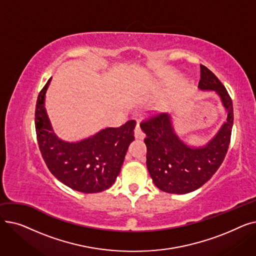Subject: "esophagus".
<instances>
[{"label": "esophagus", "instance_id": "esophagus-1", "mask_svg": "<svg viewBox=\"0 0 256 256\" xmlns=\"http://www.w3.org/2000/svg\"><path fill=\"white\" fill-rule=\"evenodd\" d=\"M144 137H145V134H144V132L141 130L140 124H139V122H138V124H137V126H136V130H135V138H136V139H144Z\"/></svg>", "mask_w": 256, "mask_h": 256}]
</instances>
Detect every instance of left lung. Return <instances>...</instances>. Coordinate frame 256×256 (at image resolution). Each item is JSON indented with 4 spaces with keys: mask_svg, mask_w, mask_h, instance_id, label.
<instances>
[{
    "mask_svg": "<svg viewBox=\"0 0 256 256\" xmlns=\"http://www.w3.org/2000/svg\"><path fill=\"white\" fill-rule=\"evenodd\" d=\"M201 90L216 91L227 111L226 122L206 146L189 147L173 132L168 114L144 120L146 165L154 184L166 193L186 194L204 186L219 169L230 143L234 124L232 100L224 85L208 67L200 65Z\"/></svg>",
    "mask_w": 256,
    "mask_h": 256,
    "instance_id": "1",
    "label": "left lung"
}]
</instances>
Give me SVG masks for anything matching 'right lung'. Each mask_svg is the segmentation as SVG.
<instances>
[{
    "instance_id": "1",
    "label": "right lung",
    "mask_w": 256,
    "mask_h": 256,
    "mask_svg": "<svg viewBox=\"0 0 256 256\" xmlns=\"http://www.w3.org/2000/svg\"><path fill=\"white\" fill-rule=\"evenodd\" d=\"M50 78L39 92L35 109L36 137L42 158L58 180L82 193H98L115 182L128 148L135 139V120L108 128L76 143L58 139L52 130L44 108Z\"/></svg>"
}]
</instances>
